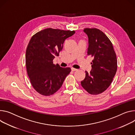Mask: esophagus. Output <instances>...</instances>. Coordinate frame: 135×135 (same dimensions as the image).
I'll use <instances>...</instances> for the list:
<instances>
[{"instance_id":"obj_1","label":"esophagus","mask_w":135,"mask_h":135,"mask_svg":"<svg viewBox=\"0 0 135 135\" xmlns=\"http://www.w3.org/2000/svg\"><path fill=\"white\" fill-rule=\"evenodd\" d=\"M71 70H72V71H76V70H78V69H76V68H71Z\"/></svg>"}]
</instances>
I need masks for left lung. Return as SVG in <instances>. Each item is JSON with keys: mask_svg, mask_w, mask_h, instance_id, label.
I'll return each mask as SVG.
<instances>
[{"mask_svg": "<svg viewBox=\"0 0 135 135\" xmlns=\"http://www.w3.org/2000/svg\"><path fill=\"white\" fill-rule=\"evenodd\" d=\"M88 35L87 55L93 57L91 70L85 71V77L81 82L82 87L91 95L104 91L112 82L117 68V61L112 42L107 36L97 28H84Z\"/></svg>", "mask_w": 135, "mask_h": 135, "instance_id": "left-lung-1", "label": "left lung"}]
</instances>
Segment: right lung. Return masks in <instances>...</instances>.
<instances>
[{"label":"right lung","mask_w":135,"mask_h":135,"mask_svg":"<svg viewBox=\"0 0 135 135\" xmlns=\"http://www.w3.org/2000/svg\"><path fill=\"white\" fill-rule=\"evenodd\" d=\"M75 33L48 28L34 34L26 51V66L28 76L34 89L44 96L56 92L69 74V67L53 64L65 40Z\"/></svg>","instance_id":"add662e5"}]
</instances>
